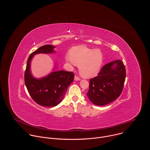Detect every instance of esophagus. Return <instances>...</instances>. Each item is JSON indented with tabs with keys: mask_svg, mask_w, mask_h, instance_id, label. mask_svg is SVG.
<instances>
[{
	"mask_svg": "<svg viewBox=\"0 0 150 150\" xmlns=\"http://www.w3.org/2000/svg\"><path fill=\"white\" fill-rule=\"evenodd\" d=\"M81 79H80V78L79 77H78V76H75V77H74V80L75 81H79Z\"/></svg>",
	"mask_w": 150,
	"mask_h": 150,
	"instance_id": "esophagus-1",
	"label": "esophagus"
}]
</instances>
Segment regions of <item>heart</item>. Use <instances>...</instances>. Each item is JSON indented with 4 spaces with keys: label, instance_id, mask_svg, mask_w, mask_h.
<instances>
[{
    "label": "heart",
    "instance_id": "b5f03b06",
    "mask_svg": "<svg viewBox=\"0 0 150 150\" xmlns=\"http://www.w3.org/2000/svg\"><path fill=\"white\" fill-rule=\"evenodd\" d=\"M66 60L71 65H79L81 75L84 78L96 76L103 65V55L98 49H92L85 46L72 47L69 54H67Z\"/></svg>",
    "mask_w": 150,
    "mask_h": 150
}]
</instances>
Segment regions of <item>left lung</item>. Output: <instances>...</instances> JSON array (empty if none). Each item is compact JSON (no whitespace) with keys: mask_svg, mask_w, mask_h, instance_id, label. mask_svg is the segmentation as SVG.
Returning a JSON list of instances; mask_svg holds the SVG:
<instances>
[{"mask_svg":"<svg viewBox=\"0 0 150 150\" xmlns=\"http://www.w3.org/2000/svg\"><path fill=\"white\" fill-rule=\"evenodd\" d=\"M126 78V69L123 62L116 60L105 65L98 76L90 79L87 93L95 105L108 104L121 94Z\"/></svg>","mask_w":150,"mask_h":150,"instance_id":"left-lung-1","label":"left lung"}]
</instances>
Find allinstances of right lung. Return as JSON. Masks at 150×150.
I'll use <instances>...</instances> for the list:
<instances>
[{
    "label": "right lung",
    "instance_id": "1",
    "mask_svg": "<svg viewBox=\"0 0 150 150\" xmlns=\"http://www.w3.org/2000/svg\"><path fill=\"white\" fill-rule=\"evenodd\" d=\"M55 47L47 45L40 47L29 56L25 71L24 81L27 90L38 104L45 107H54L63 100L69 85L73 82L72 72L59 71L51 72L47 76L40 79L35 78L31 74L30 65L32 58L39 53H54Z\"/></svg>",
    "mask_w": 150,
    "mask_h": 150
}]
</instances>
